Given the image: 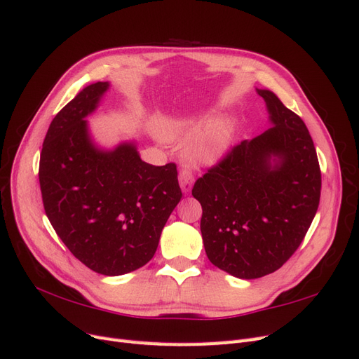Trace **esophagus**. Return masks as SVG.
<instances>
[{
  "instance_id": "34e87169",
  "label": "esophagus",
  "mask_w": 359,
  "mask_h": 359,
  "mask_svg": "<svg viewBox=\"0 0 359 359\" xmlns=\"http://www.w3.org/2000/svg\"><path fill=\"white\" fill-rule=\"evenodd\" d=\"M178 180H180L181 190H182L184 193H186V194L190 193V190H191V187H193V181H194L193 173H191L189 169H182V170L180 172Z\"/></svg>"
}]
</instances>
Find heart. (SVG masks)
I'll use <instances>...</instances> for the list:
<instances>
[{
    "label": "heart",
    "mask_w": 359,
    "mask_h": 359,
    "mask_svg": "<svg viewBox=\"0 0 359 359\" xmlns=\"http://www.w3.org/2000/svg\"><path fill=\"white\" fill-rule=\"evenodd\" d=\"M211 121H173L165 128V136L169 139H180L198 133L203 127H208ZM232 140V128L229 124H217L211 132L190 149V157L196 163L212 165L224 154Z\"/></svg>",
    "instance_id": "1"
}]
</instances>
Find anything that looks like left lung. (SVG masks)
Wrapping results in <instances>:
<instances>
[{
  "label": "left lung",
  "mask_w": 359,
  "mask_h": 359,
  "mask_svg": "<svg viewBox=\"0 0 359 359\" xmlns=\"http://www.w3.org/2000/svg\"><path fill=\"white\" fill-rule=\"evenodd\" d=\"M273 127L235 145L194 182L210 262L238 278L274 273L297 252L316 215L322 177L302 119L256 90Z\"/></svg>",
  "instance_id": "1"
}]
</instances>
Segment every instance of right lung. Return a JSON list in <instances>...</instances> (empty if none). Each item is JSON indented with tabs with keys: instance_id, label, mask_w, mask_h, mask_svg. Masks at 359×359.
Returning <instances> with one entry per match:
<instances>
[{
	"instance_id": "1",
	"label": "right lung",
	"mask_w": 359,
	"mask_h": 359,
	"mask_svg": "<svg viewBox=\"0 0 359 359\" xmlns=\"http://www.w3.org/2000/svg\"><path fill=\"white\" fill-rule=\"evenodd\" d=\"M107 88L85 86L52 119L39 181L48 219L72 255L95 273L123 276L153 259L182 193L175 163L148 165L133 142L94 145L85 118Z\"/></svg>"
}]
</instances>
